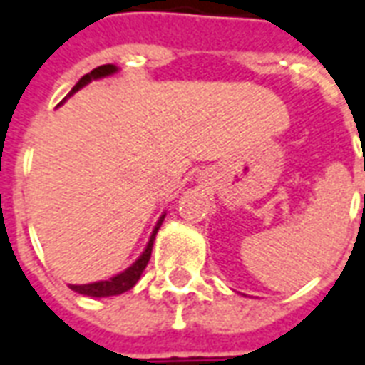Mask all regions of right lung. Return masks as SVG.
Segmentation results:
<instances>
[{"label": "right lung", "mask_w": 365, "mask_h": 365, "mask_svg": "<svg viewBox=\"0 0 365 365\" xmlns=\"http://www.w3.org/2000/svg\"><path fill=\"white\" fill-rule=\"evenodd\" d=\"M114 72H118V68L114 64H103V66H97L95 70H91L89 74H86L81 78L78 83L74 86V89L70 91V95L76 91H80L81 87L87 86L91 80H98V78H106V76H112ZM163 217H160V221H158L156 228H154V232H152L150 240H148V245H146V250L143 251V255L138 257L137 261L133 262L131 267L123 270L121 274L114 276V278L110 279H103V282H95V284H86V285H70V289L78 291L81 295H87V297H112V295H120V293H125L133 287V285L137 284L138 278H140V274L146 268L148 261H150L152 255V245H154V238H156L158 230L162 227Z\"/></svg>", "instance_id": "1"}]
</instances>
